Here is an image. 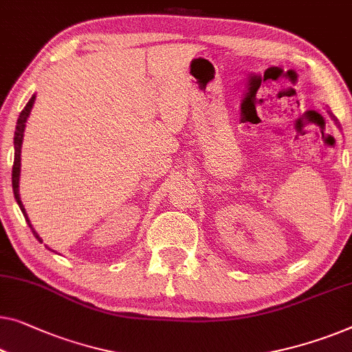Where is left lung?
Here are the masks:
<instances>
[{"instance_id": "left-lung-1", "label": "left lung", "mask_w": 352, "mask_h": 352, "mask_svg": "<svg viewBox=\"0 0 352 352\" xmlns=\"http://www.w3.org/2000/svg\"><path fill=\"white\" fill-rule=\"evenodd\" d=\"M327 113L330 114V117H332V119H333V122H335V124H337V126H338V129H340V122H338V119H337V117H335L332 113H330V111L327 109Z\"/></svg>"}]
</instances>
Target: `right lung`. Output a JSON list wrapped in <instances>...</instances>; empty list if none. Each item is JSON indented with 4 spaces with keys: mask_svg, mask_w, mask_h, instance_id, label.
<instances>
[{
    "mask_svg": "<svg viewBox=\"0 0 352 352\" xmlns=\"http://www.w3.org/2000/svg\"><path fill=\"white\" fill-rule=\"evenodd\" d=\"M34 100H36V95H32V98L25 106L22 113H20L19 119H17V125H15V131H14V166H12V190H14V197H15V201H17V205L20 208V211L23 212L25 216V221L28 222L30 228H32L34 238L38 239L39 243H43V239L38 235V232L34 230L32 222H30V219L27 216V211H25V208L22 205V200H20V193H19V181H20V154H22V142H23V131H25V125H27V120L30 117V113H32V108L34 104Z\"/></svg>",
    "mask_w": 352,
    "mask_h": 352,
    "instance_id": "right-lung-1",
    "label": "right lung"
}]
</instances>
